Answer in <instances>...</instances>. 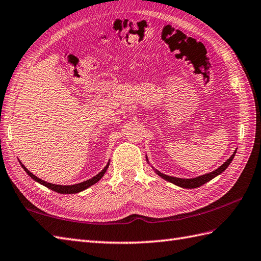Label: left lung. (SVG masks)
<instances>
[{
	"mask_svg": "<svg viewBox=\"0 0 261 261\" xmlns=\"http://www.w3.org/2000/svg\"><path fill=\"white\" fill-rule=\"evenodd\" d=\"M236 154V151L233 152V154L230 156V158L223 163L221 167H219L217 169V170L210 172V173H205L203 175H200V177L197 178H193V179H181V178H175V177H169V175L163 174L159 171H156L161 178H163L165 180L169 181V182H172L173 185H177L181 188H188V189H192V188H198V187H201L202 185H204L205 182H208L211 179H214L215 177H217L218 174H220L221 172H223L228 168V166L231 163L233 156Z\"/></svg>",
	"mask_w": 261,
	"mask_h": 261,
	"instance_id": "1",
	"label": "left lung"
}]
</instances>
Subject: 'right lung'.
<instances>
[{"label":"right lung","instance_id":"obj_1","mask_svg":"<svg viewBox=\"0 0 261 261\" xmlns=\"http://www.w3.org/2000/svg\"><path fill=\"white\" fill-rule=\"evenodd\" d=\"M20 163H21V162H20ZM21 166H22V168L24 169V171H25L33 180L38 181L39 184L45 186L46 188H48V189H51V190L56 191V192H59V193H77V192H80V191L86 190L87 188H89V187H91L92 185L98 182V181L103 177V174L106 173L107 169H108V167H109V163L105 167V169H103V170H102L100 173L96 174L95 177H93L92 179H89V180H87V181H83V182H81V184H76V185H72V186H60V185L48 184V182H46V181H44V180L39 179V178L36 177V175H34L32 172H30V171L28 170V169L22 165V163H21Z\"/></svg>","mask_w":261,"mask_h":261}]
</instances>
